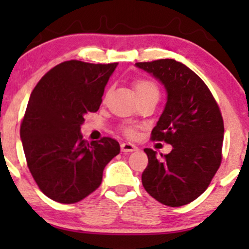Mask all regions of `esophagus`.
<instances>
[{
    "instance_id": "esophagus-1",
    "label": "esophagus",
    "mask_w": 249,
    "mask_h": 249,
    "mask_svg": "<svg viewBox=\"0 0 249 249\" xmlns=\"http://www.w3.org/2000/svg\"><path fill=\"white\" fill-rule=\"evenodd\" d=\"M122 152H133V151L137 150L136 145L131 144V142H123L121 145Z\"/></svg>"
}]
</instances>
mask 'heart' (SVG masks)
Wrapping results in <instances>:
<instances>
[{
    "mask_svg": "<svg viewBox=\"0 0 249 249\" xmlns=\"http://www.w3.org/2000/svg\"><path fill=\"white\" fill-rule=\"evenodd\" d=\"M133 87H134V91H136L137 93V97L146 95V93H150V92L158 93V88H157V85L154 84L153 82L148 81V79H142V78L137 79V81H134L133 83ZM125 133H126L127 136H132L133 128L126 127L125 128Z\"/></svg>",
    "mask_w": 249,
    "mask_h": 249,
    "instance_id": "obj_1",
    "label": "heart"
}]
</instances>
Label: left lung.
I'll use <instances>...</instances> for the list:
<instances>
[{
	"instance_id": "obj_1",
	"label": "left lung",
	"mask_w": 249,
	"mask_h": 249,
	"mask_svg": "<svg viewBox=\"0 0 249 249\" xmlns=\"http://www.w3.org/2000/svg\"><path fill=\"white\" fill-rule=\"evenodd\" d=\"M136 67L165 87L167 102L151 138L172 145L170 153L160 154L162 159L145 148L148 164L142 174V186L166 206H184L206 191L221 164V112L207 85L182 63L158 59Z\"/></svg>"
}]
</instances>
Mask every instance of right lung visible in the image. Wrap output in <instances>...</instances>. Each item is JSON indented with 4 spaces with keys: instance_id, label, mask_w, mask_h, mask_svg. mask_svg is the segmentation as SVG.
<instances>
[{
    "instance_id": "right-lung-1",
    "label": "right lung",
    "mask_w": 249,
    "mask_h": 249,
    "mask_svg": "<svg viewBox=\"0 0 249 249\" xmlns=\"http://www.w3.org/2000/svg\"><path fill=\"white\" fill-rule=\"evenodd\" d=\"M118 63L67 61L48 71L31 92L21 124L28 167L48 198L73 204L97 190L118 142L83 139L84 116L97 112Z\"/></svg>"
}]
</instances>
